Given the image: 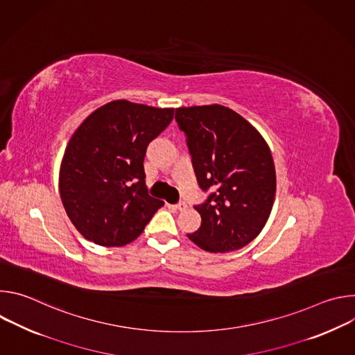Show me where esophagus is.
<instances>
[{"mask_svg": "<svg viewBox=\"0 0 355 355\" xmlns=\"http://www.w3.org/2000/svg\"><path fill=\"white\" fill-rule=\"evenodd\" d=\"M187 208H188V205H187V202H184V200L178 202V204L175 205V209H177V211H185Z\"/></svg>", "mask_w": 355, "mask_h": 355, "instance_id": "obj_1", "label": "esophagus"}]
</instances>
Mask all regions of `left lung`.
<instances>
[{
  "instance_id": "left-lung-1",
  "label": "left lung",
  "mask_w": 355,
  "mask_h": 355,
  "mask_svg": "<svg viewBox=\"0 0 355 355\" xmlns=\"http://www.w3.org/2000/svg\"><path fill=\"white\" fill-rule=\"evenodd\" d=\"M175 121L185 133L198 185L209 192L193 207L202 222L189 240L209 252L247 245L266 226L275 198L268 144L243 116L218 104L178 108Z\"/></svg>"
}]
</instances>
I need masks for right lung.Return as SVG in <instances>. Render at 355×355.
Returning <instances> with one entry per match:
<instances>
[{
    "mask_svg": "<svg viewBox=\"0 0 355 355\" xmlns=\"http://www.w3.org/2000/svg\"><path fill=\"white\" fill-rule=\"evenodd\" d=\"M173 116V108L119 99L94 111L74 132L60 167V196L87 240L125 245L163 207L147 192L143 162L148 143Z\"/></svg>",
    "mask_w": 355,
    "mask_h": 355,
    "instance_id": "right-lung-1",
    "label": "right lung"
}]
</instances>
